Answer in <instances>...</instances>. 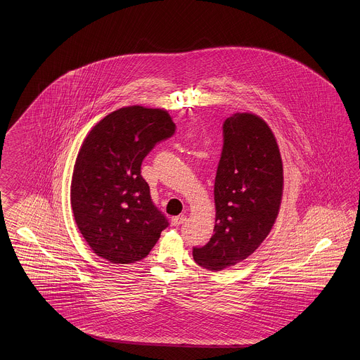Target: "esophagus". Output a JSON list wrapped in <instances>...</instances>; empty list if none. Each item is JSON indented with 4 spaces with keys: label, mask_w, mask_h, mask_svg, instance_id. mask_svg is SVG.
<instances>
[{
    "label": "esophagus",
    "mask_w": 360,
    "mask_h": 360,
    "mask_svg": "<svg viewBox=\"0 0 360 360\" xmlns=\"http://www.w3.org/2000/svg\"><path fill=\"white\" fill-rule=\"evenodd\" d=\"M186 221V216L185 214H181V216H175V217H172V225H181V224H184Z\"/></svg>",
    "instance_id": "esophagus-1"
}]
</instances>
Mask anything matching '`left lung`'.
Returning <instances> with one entry per match:
<instances>
[{
  "mask_svg": "<svg viewBox=\"0 0 360 360\" xmlns=\"http://www.w3.org/2000/svg\"><path fill=\"white\" fill-rule=\"evenodd\" d=\"M224 144L214 181L216 224L197 264L210 271L235 266L255 252L274 225L283 191V167L273 131L252 113L223 124Z\"/></svg>",
  "mask_w": 360,
  "mask_h": 360,
  "instance_id": "1",
  "label": "left lung"
}]
</instances>
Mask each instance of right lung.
I'll list each match as a JSON object with an SVG mask.
<instances>
[{"instance_id": "right-lung-1", "label": "right lung", "mask_w": 360, "mask_h": 360, "mask_svg": "<svg viewBox=\"0 0 360 360\" xmlns=\"http://www.w3.org/2000/svg\"><path fill=\"white\" fill-rule=\"evenodd\" d=\"M175 132L167 110L127 106L103 117L84 140L71 179V207L98 257L129 264L147 257L169 226L158 210L141 162Z\"/></svg>"}]
</instances>
